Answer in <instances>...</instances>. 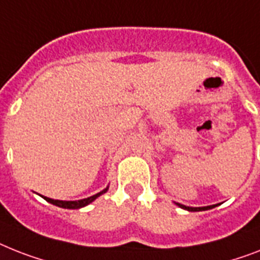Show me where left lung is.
<instances>
[{
  "mask_svg": "<svg viewBox=\"0 0 260 260\" xmlns=\"http://www.w3.org/2000/svg\"><path fill=\"white\" fill-rule=\"evenodd\" d=\"M178 204L180 208H183V210H187V211H206V210H211V208H214L215 206H207V207H187V206H183V204L180 203H176Z\"/></svg>",
  "mask_w": 260,
  "mask_h": 260,
  "instance_id": "1",
  "label": "left lung"
}]
</instances>
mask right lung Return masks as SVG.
I'll use <instances>...</instances> for the list:
<instances>
[{
    "instance_id": "1",
    "label": "right lung",
    "mask_w": 260,
    "mask_h": 260,
    "mask_svg": "<svg viewBox=\"0 0 260 260\" xmlns=\"http://www.w3.org/2000/svg\"><path fill=\"white\" fill-rule=\"evenodd\" d=\"M107 191H108V187H107L105 189H103L101 192H99V193H96V195L86 198V199L73 200V202H72V200L71 202H65V200H54V199H50V198H46V196H42V195L41 196L46 200V202H49V203L54 204V206H57V207H61V208H69V210H76V208H81V207L88 206V204L92 203L93 200H96L99 196L103 195V193H105Z\"/></svg>"
}]
</instances>
